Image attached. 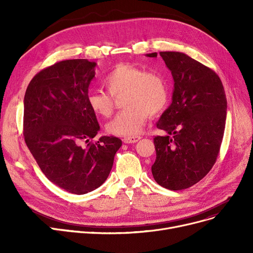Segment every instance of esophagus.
<instances>
[{"mask_svg": "<svg viewBox=\"0 0 253 253\" xmlns=\"http://www.w3.org/2000/svg\"><path fill=\"white\" fill-rule=\"evenodd\" d=\"M141 137L140 136H129V137H124L123 138V142L124 143H134L137 142Z\"/></svg>", "mask_w": 253, "mask_h": 253, "instance_id": "obj_1", "label": "esophagus"}]
</instances>
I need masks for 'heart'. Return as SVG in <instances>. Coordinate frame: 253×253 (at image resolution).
<instances>
[{
    "label": "heart",
    "instance_id": "1",
    "mask_svg": "<svg viewBox=\"0 0 253 253\" xmlns=\"http://www.w3.org/2000/svg\"><path fill=\"white\" fill-rule=\"evenodd\" d=\"M103 83L111 95L101 91H90L87 102L95 115L110 117L114 110L113 97L124 93L123 106L126 109L106 125V130L114 135L134 136L151 115L160 114L168 103L166 80L158 72H144L137 66L120 63L105 77Z\"/></svg>",
    "mask_w": 253,
    "mask_h": 253
}]
</instances>
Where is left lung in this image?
<instances>
[{
  "label": "left lung",
  "mask_w": 253,
  "mask_h": 253,
  "mask_svg": "<svg viewBox=\"0 0 253 253\" xmlns=\"http://www.w3.org/2000/svg\"><path fill=\"white\" fill-rule=\"evenodd\" d=\"M157 57V53L147 54ZM174 81L172 102L157 127L152 173L161 187L178 191L200 181L214 165L227 119V97L214 71L181 52H160Z\"/></svg>",
  "instance_id": "left-lung-1"
}]
</instances>
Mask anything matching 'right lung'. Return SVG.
<instances>
[{
    "label": "right lung",
    "instance_id": "1",
    "mask_svg": "<svg viewBox=\"0 0 253 253\" xmlns=\"http://www.w3.org/2000/svg\"><path fill=\"white\" fill-rule=\"evenodd\" d=\"M96 62L62 60L38 73L24 95V140L46 177L64 191L83 195L108 178L122 140L101 136L87 102Z\"/></svg>",
    "mask_w": 253,
    "mask_h": 253
}]
</instances>
